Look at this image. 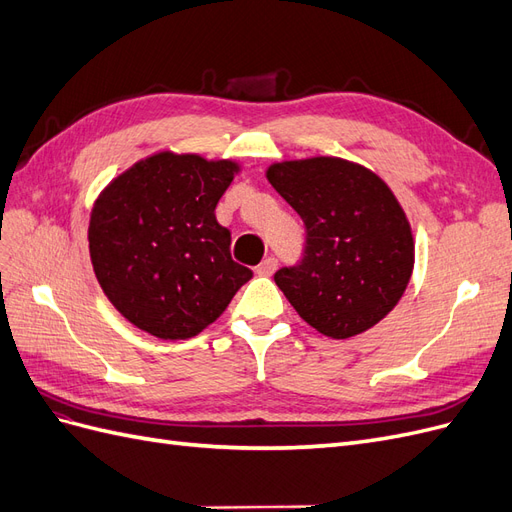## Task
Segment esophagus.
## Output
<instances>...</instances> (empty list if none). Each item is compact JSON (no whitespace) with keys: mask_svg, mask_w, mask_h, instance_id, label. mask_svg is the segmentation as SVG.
I'll return each instance as SVG.
<instances>
[{"mask_svg":"<svg viewBox=\"0 0 512 512\" xmlns=\"http://www.w3.org/2000/svg\"><path fill=\"white\" fill-rule=\"evenodd\" d=\"M275 269H277V260L275 258H265L260 262V265L256 267V273L258 275H262V277H269V275H273L275 273Z\"/></svg>","mask_w":512,"mask_h":512,"instance_id":"34e87169","label":"esophagus"}]
</instances>
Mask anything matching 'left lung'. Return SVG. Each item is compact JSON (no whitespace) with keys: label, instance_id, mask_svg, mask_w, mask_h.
Here are the masks:
<instances>
[{"label":"left lung","instance_id":"8db88e82","mask_svg":"<svg viewBox=\"0 0 512 512\" xmlns=\"http://www.w3.org/2000/svg\"><path fill=\"white\" fill-rule=\"evenodd\" d=\"M267 179L307 230L301 265L275 273L290 305L333 339L376 327L414 269L412 228L393 190L374 170L335 156L273 162Z\"/></svg>","mask_w":512,"mask_h":512}]
</instances>
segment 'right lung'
<instances>
[{"mask_svg": "<svg viewBox=\"0 0 512 512\" xmlns=\"http://www.w3.org/2000/svg\"><path fill=\"white\" fill-rule=\"evenodd\" d=\"M241 173L237 160L158 151L98 194L89 256L117 312L160 339H188L218 320L252 271L230 258L218 200Z\"/></svg>", "mask_w": 512, "mask_h": 512, "instance_id": "obj_1", "label": "right lung"}]
</instances>
